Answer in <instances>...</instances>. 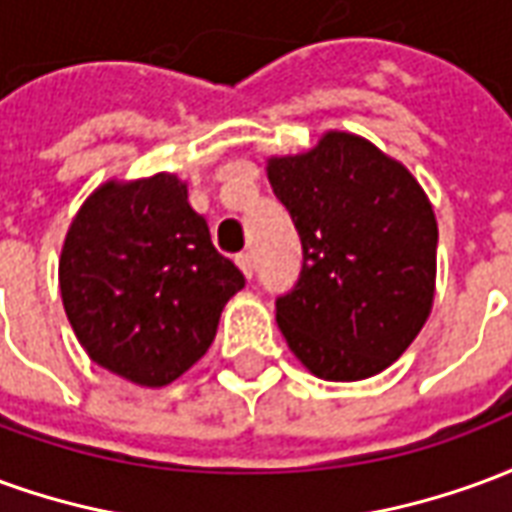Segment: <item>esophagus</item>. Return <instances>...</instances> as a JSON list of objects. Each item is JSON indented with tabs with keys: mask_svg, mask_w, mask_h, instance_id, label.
<instances>
[{
	"mask_svg": "<svg viewBox=\"0 0 512 512\" xmlns=\"http://www.w3.org/2000/svg\"><path fill=\"white\" fill-rule=\"evenodd\" d=\"M235 263H238V268L244 271V277H252V271H255V263H252V255H249V252H241V255H235Z\"/></svg>",
	"mask_w": 512,
	"mask_h": 512,
	"instance_id": "34e87169",
	"label": "esophagus"
}]
</instances>
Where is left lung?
<instances>
[{"label": "left lung", "mask_w": 512, "mask_h": 512, "mask_svg": "<svg viewBox=\"0 0 512 512\" xmlns=\"http://www.w3.org/2000/svg\"><path fill=\"white\" fill-rule=\"evenodd\" d=\"M268 180L301 238L296 285L277 296L290 351L326 381L381 373L428 318L439 227L406 167L354 134L271 158Z\"/></svg>", "instance_id": "obj_1"}]
</instances>
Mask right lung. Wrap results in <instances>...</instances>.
Returning a JSON list of instances; mask_svg holds the SVG:
<instances>
[{"mask_svg": "<svg viewBox=\"0 0 512 512\" xmlns=\"http://www.w3.org/2000/svg\"><path fill=\"white\" fill-rule=\"evenodd\" d=\"M244 282L216 252L186 186L164 172L101 186L60 257L62 304L84 351L142 386L175 381L208 351Z\"/></svg>", "mask_w": 512, "mask_h": 512, "instance_id": "add662e5", "label": "right lung"}]
</instances>
